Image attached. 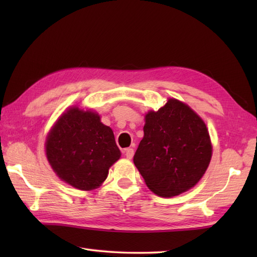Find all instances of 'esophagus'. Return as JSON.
<instances>
[{
	"mask_svg": "<svg viewBox=\"0 0 257 257\" xmlns=\"http://www.w3.org/2000/svg\"><path fill=\"white\" fill-rule=\"evenodd\" d=\"M134 154H135V151H134L133 148H127V149L123 150V155L127 157L128 159H132V158L134 157Z\"/></svg>",
	"mask_w": 257,
	"mask_h": 257,
	"instance_id": "1",
	"label": "esophagus"
}]
</instances>
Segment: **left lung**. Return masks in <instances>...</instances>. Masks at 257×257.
Returning a JSON list of instances; mask_svg holds the SVG:
<instances>
[{
  "instance_id": "left-lung-1",
  "label": "left lung",
  "mask_w": 257,
  "mask_h": 257,
  "mask_svg": "<svg viewBox=\"0 0 257 257\" xmlns=\"http://www.w3.org/2000/svg\"><path fill=\"white\" fill-rule=\"evenodd\" d=\"M145 136L134 163L157 195L171 198L193 188L212 157L206 125L198 113L174 98L146 114Z\"/></svg>"
}]
</instances>
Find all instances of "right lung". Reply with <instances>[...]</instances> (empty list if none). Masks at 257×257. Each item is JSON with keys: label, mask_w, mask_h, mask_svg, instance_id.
I'll list each match as a JSON object with an SVG mask.
<instances>
[{"label": "right lung", "mask_w": 257, "mask_h": 257, "mask_svg": "<svg viewBox=\"0 0 257 257\" xmlns=\"http://www.w3.org/2000/svg\"><path fill=\"white\" fill-rule=\"evenodd\" d=\"M45 150L58 178L84 191L99 187L121 155L111 128L100 122L99 114L76 106L53 125Z\"/></svg>", "instance_id": "right-lung-1"}]
</instances>
